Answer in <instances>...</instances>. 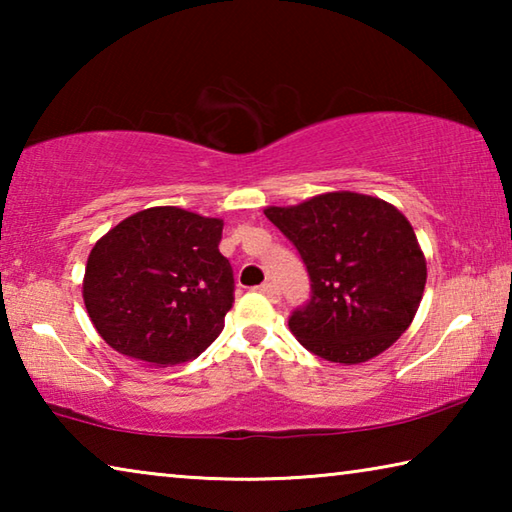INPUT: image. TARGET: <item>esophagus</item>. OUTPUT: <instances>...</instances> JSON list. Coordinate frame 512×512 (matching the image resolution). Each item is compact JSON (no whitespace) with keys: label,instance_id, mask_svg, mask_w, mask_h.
<instances>
[{"label":"esophagus","instance_id":"esophagus-1","mask_svg":"<svg viewBox=\"0 0 512 512\" xmlns=\"http://www.w3.org/2000/svg\"><path fill=\"white\" fill-rule=\"evenodd\" d=\"M259 291H262L268 300H273V302L280 300V289H277L273 282H264L262 287H259Z\"/></svg>","mask_w":512,"mask_h":512}]
</instances>
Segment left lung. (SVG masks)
Wrapping results in <instances>:
<instances>
[{
    "label": "left lung",
    "mask_w": 512,
    "mask_h": 512,
    "mask_svg": "<svg viewBox=\"0 0 512 512\" xmlns=\"http://www.w3.org/2000/svg\"><path fill=\"white\" fill-rule=\"evenodd\" d=\"M302 255L311 300L289 327L320 359L357 366L391 348L413 323L427 284V259L395 205L357 192H325L266 207Z\"/></svg>",
    "instance_id": "obj_1"
}]
</instances>
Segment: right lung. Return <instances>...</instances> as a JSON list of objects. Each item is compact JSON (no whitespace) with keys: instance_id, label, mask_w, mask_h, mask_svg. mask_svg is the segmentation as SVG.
<instances>
[{"instance_id":"1","label":"right lung","mask_w":512,"mask_h":512,"mask_svg":"<svg viewBox=\"0 0 512 512\" xmlns=\"http://www.w3.org/2000/svg\"><path fill=\"white\" fill-rule=\"evenodd\" d=\"M221 235L223 219L176 205L110 228L83 275V302L101 339L151 368L201 354L221 334L235 291Z\"/></svg>"}]
</instances>
